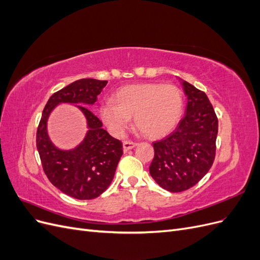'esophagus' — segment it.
I'll return each instance as SVG.
<instances>
[{"label": "esophagus", "mask_w": 260, "mask_h": 260, "mask_svg": "<svg viewBox=\"0 0 260 260\" xmlns=\"http://www.w3.org/2000/svg\"><path fill=\"white\" fill-rule=\"evenodd\" d=\"M137 145H138V143L133 142V141H124V142L122 143L124 151H129V149H132L133 147H136Z\"/></svg>", "instance_id": "esophagus-1"}]
</instances>
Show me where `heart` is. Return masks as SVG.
I'll use <instances>...</instances> for the list:
<instances>
[{
    "label": "heart",
    "instance_id": "b5f03b06",
    "mask_svg": "<svg viewBox=\"0 0 260 260\" xmlns=\"http://www.w3.org/2000/svg\"><path fill=\"white\" fill-rule=\"evenodd\" d=\"M183 111L182 92L174 84L138 83L125 85L106 100L100 115L108 130L121 136L135 117L136 127L148 138H160L175 129Z\"/></svg>",
    "mask_w": 260,
    "mask_h": 260
}]
</instances>
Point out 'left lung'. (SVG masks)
<instances>
[{"label":"left lung","mask_w":260,"mask_h":260,"mask_svg":"<svg viewBox=\"0 0 260 260\" xmlns=\"http://www.w3.org/2000/svg\"><path fill=\"white\" fill-rule=\"evenodd\" d=\"M185 115L169 136L153 143L149 174L169 192L194 186L212 166L216 155L218 118L205 92L182 80Z\"/></svg>","instance_id":"left-lung-1"}]
</instances>
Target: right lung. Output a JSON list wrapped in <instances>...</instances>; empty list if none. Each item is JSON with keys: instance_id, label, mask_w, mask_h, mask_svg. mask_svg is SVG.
<instances>
[{"instance_id": "obj_1", "label": "right lung", "mask_w": 260, "mask_h": 260, "mask_svg": "<svg viewBox=\"0 0 260 260\" xmlns=\"http://www.w3.org/2000/svg\"><path fill=\"white\" fill-rule=\"evenodd\" d=\"M106 84V80L86 78L55 92L43 109L37 130V148L44 174L55 187L77 200H92L103 193L112 183L122 156V143L109 136L102 128V121L84 106L95 103ZM61 103L78 104L89 129L83 142L69 151L55 147L46 128L49 114Z\"/></svg>"}]
</instances>
